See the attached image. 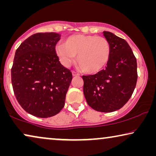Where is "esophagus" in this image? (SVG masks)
Segmentation results:
<instances>
[{
  "label": "esophagus",
  "instance_id": "34e87169",
  "mask_svg": "<svg viewBox=\"0 0 156 156\" xmlns=\"http://www.w3.org/2000/svg\"><path fill=\"white\" fill-rule=\"evenodd\" d=\"M72 75H73L74 76H78V75H80V74H79L78 73H76V72H74V71H72Z\"/></svg>",
  "mask_w": 156,
  "mask_h": 156
}]
</instances>
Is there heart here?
Returning <instances> with one entry per match:
<instances>
[{
  "instance_id": "b5f03b06",
  "label": "heart",
  "mask_w": 156,
  "mask_h": 156,
  "mask_svg": "<svg viewBox=\"0 0 156 156\" xmlns=\"http://www.w3.org/2000/svg\"><path fill=\"white\" fill-rule=\"evenodd\" d=\"M56 53L61 62L68 67L77 55V62L88 74L104 69L110 58L111 47L104 37L76 34L68 37L64 43L56 46Z\"/></svg>"
}]
</instances>
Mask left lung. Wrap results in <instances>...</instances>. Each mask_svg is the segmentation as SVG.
Here are the masks:
<instances>
[{
  "mask_svg": "<svg viewBox=\"0 0 156 156\" xmlns=\"http://www.w3.org/2000/svg\"><path fill=\"white\" fill-rule=\"evenodd\" d=\"M103 33L110 44L109 60L105 69L82 76L83 91L93 109L112 112L123 107L131 98L137 82V62L125 40L110 32Z\"/></svg>",
  "mask_w": 156,
  "mask_h": 156,
  "instance_id": "left-lung-1",
  "label": "left lung"
}]
</instances>
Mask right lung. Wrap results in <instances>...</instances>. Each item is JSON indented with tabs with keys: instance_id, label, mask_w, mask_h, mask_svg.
<instances>
[{
	"instance_id": "right-lung-1",
	"label": "right lung",
	"mask_w": 156,
	"mask_h": 156,
	"mask_svg": "<svg viewBox=\"0 0 156 156\" xmlns=\"http://www.w3.org/2000/svg\"><path fill=\"white\" fill-rule=\"evenodd\" d=\"M60 37L55 33L34 34L15 54L11 69L15 96L25 112L40 118L53 116L62 109L72 80L55 51Z\"/></svg>"
}]
</instances>
